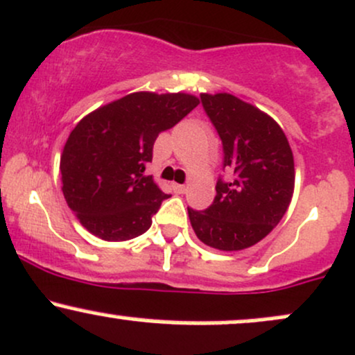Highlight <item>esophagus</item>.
Here are the masks:
<instances>
[{
    "label": "esophagus",
    "instance_id": "34e87169",
    "mask_svg": "<svg viewBox=\"0 0 355 355\" xmlns=\"http://www.w3.org/2000/svg\"><path fill=\"white\" fill-rule=\"evenodd\" d=\"M173 190L177 193H184L185 190H187V187L185 185H182V184H173Z\"/></svg>",
    "mask_w": 355,
    "mask_h": 355
}]
</instances>
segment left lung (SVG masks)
<instances>
[{
	"label": "left lung",
	"instance_id": "1",
	"mask_svg": "<svg viewBox=\"0 0 355 355\" xmlns=\"http://www.w3.org/2000/svg\"><path fill=\"white\" fill-rule=\"evenodd\" d=\"M222 141V168L214 202L189 207L198 239L219 251L254 246L283 219L295 187L290 143L275 119L231 94H200Z\"/></svg>",
	"mask_w": 355,
	"mask_h": 355
}]
</instances>
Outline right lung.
<instances>
[{
  "label": "right lung",
  "mask_w": 355,
  "mask_h": 355,
  "mask_svg": "<svg viewBox=\"0 0 355 355\" xmlns=\"http://www.w3.org/2000/svg\"><path fill=\"white\" fill-rule=\"evenodd\" d=\"M198 99L190 94L135 92L96 109L70 133L60 158L62 192L89 232L104 241L141 236L168 193L151 175L155 139Z\"/></svg>",
  "instance_id": "right-lung-1"
}]
</instances>
